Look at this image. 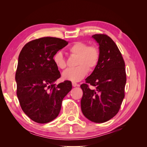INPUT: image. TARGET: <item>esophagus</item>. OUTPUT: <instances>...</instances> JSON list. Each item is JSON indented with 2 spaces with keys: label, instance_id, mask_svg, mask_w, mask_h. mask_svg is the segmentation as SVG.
Returning <instances> with one entry per match:
<instances>
[{
  "label": "esophagus",
  "instance_id": "obj_1",
  "mask_svg": "<svg viewBox=\"0 0 147 147\" xmlns=\"http://www.w3.org/2000/svg\"><path fill=\"white\" fill-rule=\"evenodd\" d=\"M72 86L74 87H76V86H78V84H77V83H75V82H72Z\"/></svg>",
  "mask_w": 147,
  "mask_h": 147
}]
</instances>
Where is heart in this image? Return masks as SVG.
Returning a JSON list of instances; mask_svg holds the SVG:
<instances>
[{
  "label": "heart",
  "instance_id": "obj_1",
  "mask_svg": "<svg viewBox=\"0 0 147 147\" xmlns=\"http://www.w3.org/2000/svg\"><path fill=\"white\" fill-rule=\"evenodd\" d=\"M69 53L71 56L77 57L75 64L77 67L65 70L62 77L65 80L73 82L82 80L89 70H94L100 58L98 47L94 45L88 46V43L83 42H75L69 47ZM53 59L57 68L64 69L66 67V61L62 52H56Z\"/></svg>",
  "mask_w": 147,
  "mask_h": 147
}]
</instances>
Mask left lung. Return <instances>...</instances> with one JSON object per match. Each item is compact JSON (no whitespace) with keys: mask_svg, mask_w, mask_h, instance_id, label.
<instances>
[{"mask_svg":"<svg viewBox=\"0 0 147 147\" xmlns=\"http://www.w3.org/2000/svg\"><path fill=\"white\" fill-rule=\"evenodd\" d=\"M92 37L99 44L100 58L92 73L86 78L81 109L90 121L101 123L117 114L124 97L126 82L125 64L118 47L108 35L95 34ZM88 84L96 87L91 90Z\"/></svg>","mask_w":147,"mask_h":147,"instance_id":"left-lung-1","label":"left lung"}]
</instances>
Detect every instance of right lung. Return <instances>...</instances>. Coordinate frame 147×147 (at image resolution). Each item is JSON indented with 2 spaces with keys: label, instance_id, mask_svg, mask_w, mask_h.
<instances>
[{
  "label": "right lung",
  "instance_id": "right-lung-1",
  "mask_svg": "<svg viewBox=\"0 0 147 147\" xmlns=\"http://www.w3.org/2000/svg\"><path fill=\"white\" fill-rule=\"evenodd\" d=\"M67 44L59 38L42 37L26 43L20 53L16 94L22 110L35 122L47 123L55 119L64 97L72 90L70 81L55 84L61 74L53 59Z\"/></svg>",
  "mask_w": 147,
  "mask_h": 147
}]
</instances>
